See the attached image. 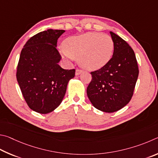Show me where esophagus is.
<instances>
[{
    "label": "esophagus",
    "instance_id": "obj_1",
    "mask_svg": "<svg viewBox=\"0 0 158 158\" xmlns=\"http://www.w3.org/2000/svg\"><path fill=\"white\" fill-rule=\"evenodd\" d=\"M82 73V71L81 70V69H76V76H79L80 74Z\"/></svg>",
    "mask_w": 158,
    "mask_h": 158
}]
</instances>
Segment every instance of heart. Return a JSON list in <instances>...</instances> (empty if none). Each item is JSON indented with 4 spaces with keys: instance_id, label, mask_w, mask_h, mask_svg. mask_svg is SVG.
Listing matches in <instances>:
<instances>
[{
    "instance_id": "obj_1",
    "label": "heart",
    "mask_w": 158,
    "mask_h": 158,
    "mask_svg": "<svg viewBox=\"0 0 158 158\" xmlns=\"http://www.w3.org/2000/svg\"><path fill=\"white\" fill-rule=\"evenodd\" d=\"M114 48V41L110 35L89 32L66 38L60 52L65 59H78L82 68L95 71L110 62Z\"/></svg>"
}]
</instances>
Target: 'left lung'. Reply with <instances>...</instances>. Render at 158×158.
<instances>
[{
    "label": "left lung",
    "mask_w": 158,
    "mask_h": 158,
    "mask_svg": "<svg viewBox=\"0 0 158 158\" xmlns=\"http://www.w3.org/2000/svg\"><path fill=\"white\" fill-rule=\"evenodd\" d=\"M110 33L114 44L112 57L103 68L91 72L92 79L87 88L93 106L107 113L117 112L129 103L139 75L133 50L119 36Z\"/></svg>",
    "instance_id": "1"
}]
</instances>
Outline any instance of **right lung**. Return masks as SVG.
I'll return each mask as SVG.
<instances>
[{
    "instance_id": "obj_1",
    "label": "right lung",
    "mask_w": 158,
    "mask_h": 158,
    "mask_svg": "<svg viewBox=\"0 0 158 158\" xmlns=\"http://www.w3.org/2000/svg\"><path fill=\"white\" fill-rule=\"evenodd\" d=\"M65 30L48 29L27 41L21 52L16 79L27 106L33 111L48 114L62 103L75 69L58 64L57 40Z\"/></svg>"
}]
</instances>
